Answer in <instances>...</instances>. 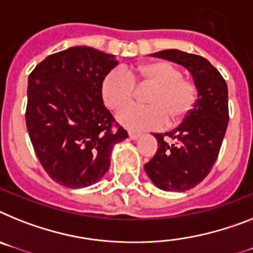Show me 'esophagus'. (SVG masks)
<instances>
[{
  "label": "esophagus",
  "mask_w": 253,
  "mask_h": 253,
  "mask_svg": "<svg viewBox=\"0 0 253 253\" xmlns=\"http://www.w3.org/2000/svg\"><path fill=\"white\" fill-rule=\"evenodd\" d=\"M140 136L139 132H135V131H128V137H130L131 140H135L137 139V137Z\"/></svg>",
  "instance_id": "obj_1"
}]
</instances>
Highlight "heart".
I'll use <instances>...</instances> for the list:
<instances>
[{"label":"heart","instance_id":"obj_1","mask_svg":"<svg viewBox=\"0 0 253 253\" xmlns=\"http://www.w3.org/2000/svg\"><path fill=\"white\" fill-rule=\"evenodd\" d=\"M154 86L145 101L149 105L130 107L121 112L118 121L136 131L156 130L166 125L176 126L185 121L198 100V86L182 77L179 67L169 61H149L125 71L108 72L101 82V96L109 109L128 107L135 99L136 84Z\"/></svg>","mask_w":253,"mask_h":253}]
</instances>
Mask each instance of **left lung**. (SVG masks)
Here are the masks:
<instances>
[{
	"instance_id": "left-lung-1",
	"label": "left lung",
	"mask_w": 253,
	"mask_h": 253,
	"mask_svg": "<svg viewBox=\"0 0 253 253\" xmlns=\"http://www.w3.org/2000/svg\"><path fill=\"white\" fill-rule=\"evenodd\" d=\"M153 56L184 65L198 86V100L190 116L175 130L154 133L158 149L144 166L159 189L185 192L209 175L217 159L229 122L228 86L203 56L173 48Z\"/></svg>"
}]
</instances>
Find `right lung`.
<instances>
[{"label":"right lung","instance_id":"add662e5","mask_svg":"<svg viewBox=\"0 0 253 253\" xmlns=\"http://www.w3.org/2000/svg\"><path fill=\"white\" fill-rule=\"evenodd\" d=\"M116 65L113 55L76 46L47 56L29 74V137L44 171L60 185L99 181L114 144L128 137L101 96V82Z\"/></svg>","mask_w":253,"mask_h":253}]
</instances>
